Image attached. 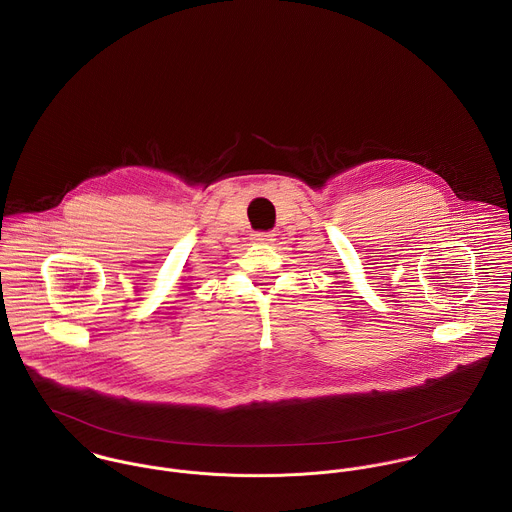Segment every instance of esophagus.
<instances>
[{"mask_svg":"<svg viewBox=\"0 0 512 512\" xmlns=\"http://www.w3.org/2000/svg\"><path fill=\"white\" fill-rule=\"evenodd\" d=\"M274 240V234H270V232H254L252 234V242H256V244H270Z\"/></svg>","mask_w":512,"mask_h":512,"instance_id":"obj_1","label":"esophagus"}]
</instances>
